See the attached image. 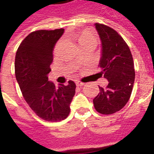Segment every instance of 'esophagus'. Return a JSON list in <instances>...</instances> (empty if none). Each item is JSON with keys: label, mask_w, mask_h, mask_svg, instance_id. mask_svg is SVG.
<instances>
[{"label": "esophagus", "mask_w": 154, "mask_h": 154, "mask_svg": "<svg viewBox=\"0 0 154 154\" xmlns=\"http://www.w3.org/2000/svg\"><path fill=\"white\" fill-rule=\"evenodd\" d=\"M84 84L83 82H82L80 81H76V85H77V87H82V86H83Z\"/></svg>", "instance_id": "esophagus-1"}]
</instances>
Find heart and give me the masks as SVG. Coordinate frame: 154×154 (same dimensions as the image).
I'll use <instances>...</instances> for the list:
<instances>
[{
	"instance_id": "heart-1",
	"label": "heart",
	"mask_w": 154,
	"mask_h": 154,
	"mask_svg": "<svg viewBox=\"0 0 154 154\" xmlns=\"http://www.w3.org/2000/svg\"><path fill=\"white\" fill-rule=\"evenodd\" d=\"M69 37L72 38H73L74 40L76 41L77 43V44L79 45V47H82L85 44H90V43H97V38L94 36V35L90 31H87V30H85V31L82 32H77V33H72L69 35ZM60 43H58L56 46V48L55 50H57V48L59 46Z\"/></svg>"
}]
</instances>
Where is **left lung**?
Returning <instances> with one entry per match:
<instances>
[{"label": "left lung", "mask_w": 154, "mask_h": 154, "mask_svg": "<svg viewBox=\"0 0 154 154\" xmlns=\"http://www.w3.org/2000/svg\"><path fill=\"white\" fill-rule=\"evenodd\" d=\"M95 27L101 43L100 75L109 83L106 89L99 87L93 103L99 113L110 115L121 110L130 97L135 78L134 61L129 46L116 30L98 23Z\"/></svg>", "instance_id": "left-lung-1"}]
</instances>
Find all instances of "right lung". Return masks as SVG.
<instances>
[{
	"label": "right lung",
	"instance_id": "obj_1",
	"mask_svg": "<svg viewBox=\"0 0 154 154\" xmlns=\"http://www.w3.org/2000/svg\"><path fill=\"white\" fill-rule=\"evenodd\" d=\"M64 29L32 32L22 41L16 52L15 77L23 97L35 113L46 121L57 122L70 113L76 84L55 87L48 81L53 51Z\"/></svg>",
	"mask_w": 154,
	"mask_h": 154
}]
</instances>
